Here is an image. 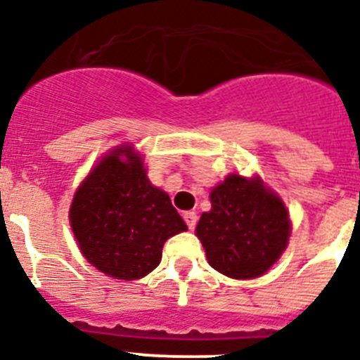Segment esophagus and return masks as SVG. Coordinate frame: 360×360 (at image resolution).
Segmentation results:
<instances>
[{"label": "esophagus", "mask_w": 360, "mask_h": 360, "mask_svg": "<svg viewBox=\"0 0 360 360\" xmlns=\"http://www.w3.org/2000/svg\"><path fill=\"white\" fill-rule=\"evenodd\" d=\"M184 219H186L187 227H189L191 231H193V229L196 227V221H198V216H196L195 211H187V212H184Z\"/></svg>", "instance_id": "34e87169"}]
</instances>
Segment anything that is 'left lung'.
I'll return each mask as SVG.
<instances>
[{"instance_id": "8db88e82", "label": "left lung", "mask_w": 360, "mask_h": 360, "mask_svg": "<svg viewBox=\"0 0 360 360\" xmlns=\"http://www.w3.org/2000/svg\"><path fill=\"white\" fill-rule=\"evenodd\" d=\"M211 211L196 225L209 265L234 279L265 274L287 249L290 219L262 178L229 174L211 191Z\"/></svg>"}]
</instances>
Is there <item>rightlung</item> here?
Returning <instances> with one entry per match:
<instances>
[{"label":"right lung","mask_w":360,"mask_h":360,"mask_svg":"<svg viewBox=\"0 0 360 360\" xmlns=\"http://www.w3.org/2000/svg\"><path fill=\"white\" fill-rule=\"evenodd\" d=\"M70 225L82 256L124 281L157 269L165 241L187 231L167 193L149 182L133 146L111 149L84 178L70 205Z\"/></svg>","instance_id":"right-lung-1"}]
</instances>
